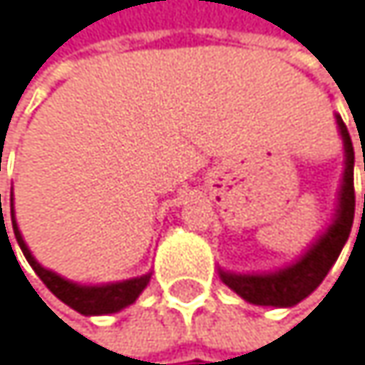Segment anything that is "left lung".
<instances>
[{
	"label": "left lung",
	"mask_w": 365,
	"mask_h": 365,
	"mask_svg": "<svg viewBox=\"0 0 365 365\" xmlns=\"http://www.w3.org/2000/svg\"><path fill=\"white\" fill-rule=\"evenodd\" d=\"M337 127H340V134L344 140L346 168H344V181L340 192V207H337V216L333 225L297 264H292L285 270L272 274H231L220 270V279L225 281V285H229L245 301L253 305H272V307H292L301 303L322 283L329 268L335 264L342 247L346 245L355 218V186H353L355 151H353L349 129L340 116H337Z\"/></svg>",
	"instance_id": "8db88e82"
}]
</instances>
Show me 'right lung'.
I'll use <instances>...</instances> for the list:
<instances>
[{"mask_svg":"<svg viewBox=\"0 0 365 365\" xmlns=\"http://www.w3.org/2000/svg\"><path fill=\"white\" fill-rule=\"evenodd\" d=\"M1 199V197H0ZM0 212H1V201H0ZM10 214H12V229H14V238L25 255V259L30 262V266L34 268V272L41 277V281L47 285V288L68 307H73L75 312L86 314V316H99V314H114L127 305H132L140 292L147 288V283L151 279V274H143L136 279H127V281H118V283H110V285H77L71 283L66 279H62L60 274L43 268L30 253L28 245L23 242L21 238V231L14 222V207L10 203ZM6 229V225L1 227Z\"/></svg>","mask_w":365,"mask_h":365,"instance_id":"obj_1","label":"right lung"}]
</instances>
